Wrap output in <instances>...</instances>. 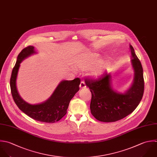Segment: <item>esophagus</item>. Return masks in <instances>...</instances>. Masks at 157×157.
<instances>
[{
  "instance_id": "34e87169",
  "label": "esophagus",
  "mask_w": 157,
  "mask_h": 157,
  "mask_svg": "<svg viewBox=\"0 0 157 157\" xmlns=\"http://www.w3.org/2000/svg\"><path fill=\"white\" fill-rule=\"evenodd\" d=\"M79 87L81 89H84V88H86V84L84 81H81V83H80V85H79Z\"/></svg>"
}]
</instances>
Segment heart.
Segmentation results:
<instances>
[{
	"label": "heart",
	"instance_id": "obj_1",
	"mask_svg": "<svg viewBox=\"0 0 157 157\" xmlns=\"http://www.w3.org/2000/svg\"><path fill=\"white\" fill-rule=\"evenodd\" d=\"M99 59V54L90 53L82 57L77 62V67L83 71L87 70L91 68L90 75L92 77L97 78L104 73L108 64L107 61Z\"/></svg>",
	"mask_w": 157,
	"mask_h": 157
}]
</instances>
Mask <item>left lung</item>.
I'll use <instances>...</instances> for the list:
<instances>
[{"label": "left lung", "mask_w": 157, "mask_h": 157, "mask_svg": "<svg viewBox=\"0 0 157 157\" xmlns=\"http://www.w3.org/2000/svg\"><path fill=\"white\" fill-rule=\"evenodd\" d=\"M130 50L134 78L126 91L120 92L114 89L111 76L107 71L98 79L85 81L92 93L91 113L99 121L113 122L127 117L137 108L143 98L144 90L143 67L131 44Z\"/></svg>", "instance_id": "8db88e82"}]
</instances>
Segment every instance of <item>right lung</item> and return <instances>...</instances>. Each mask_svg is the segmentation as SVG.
Instances as JSON below:
<instances>
[{
  "mask_svg": "<svg viewBox=\"0 0 157 157\" xmlns=\"http://www.w3.org/2000/svg\"><path fill=\"white\" fill-rule=\"evenodd\" d=\"M36 53L34 47L29 46L23 49L17 56L10 78L12 97L19 109L30 117L42 122L54 123L60 121L67 114L70 100L79 90L81 80L79 78H75L71 81H62L46 101L34 105L26 102L19 95L17 89V73L22 61Z\"/></svg>",
  "mask_w": 157,
  "mask_h": 157,
  "instance_id": "add662e5",
  "label": "right lung"
}]
</instances>
